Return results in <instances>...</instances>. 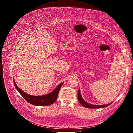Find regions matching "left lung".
Wrapping results in <instances>:
<instances>
[{"mask_svg": "<svg viewBox=\"0 0 133 133\" xmlns=\"http://www.w3.org/2000/svg\"><path fill=\"white\" fill-rule=\"evenodd\" d=\"M78 101L79 102V103L84 107L88 108H104L106 107L109 105H110L111 104H112V103L107 104V105H92V104H88V103L86 102L82 97L81 94V92H80V89H79L78 91Z\"/></svg>", "mask_w": 133, "mask_h": 133, "instance_id": "1", "label": "left lung"}]
</instances>
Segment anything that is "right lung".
Listing matches in <instances>:
<instances>
[{
  "instance_id": "1",
  "label": "right lung",
  "mask_w": 133,
  "mask_h": 133,
  "mask_svg": "<svg viewBox=\"0 0 133 133\" xmlns=\"http://www.w3.org/2000/svg\"><path fill=\"white\" fill-rule=\"evenodd\" d=\"M13 81L16 88L25 99L30 104L35 106H47L55 103L57 98L58 92L63 84V83L59 84L52 92L47 95L43 96H32L26 94L18 87L14 79Z\"/></svg>"
}]
</instances>
